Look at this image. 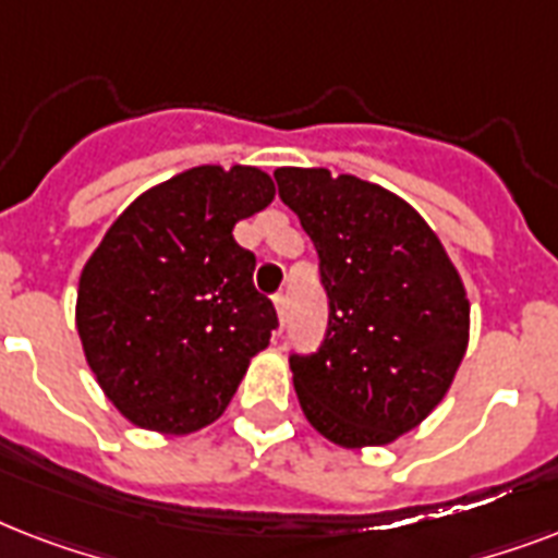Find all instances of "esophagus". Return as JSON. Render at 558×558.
<instances>
[{
    "mask_svg": "<svg viewBox=\"0 0 558 558\" xmlns=\"http://www.w3.org/2000/svg\"><path fill=\"white\" fill-rule=\"evenodd\" d=\"M275 310H278L280 327H283V322H287V295H283V292H278V295H275Z\"/></svg>",
    "mask_w": 558,
    "mask_h": 558,
    "instance_id": "obj_1",
    "label": "esophagus"
}]
</instances>
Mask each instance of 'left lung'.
<instances>
[{
  "instance_id": "1",
  "label": "left lung",
  "mask_w": 558,
  "mask_h": 558,
  "mask_svg": "<svg viewBox=\"0 0 558 558\" xmlns=\"http://www.w3.org/2000/svg\"><path fill=\"white\" fill-rule=\"evenodd\" d=\"M322 260L330 322L292 356L298 402L344 449L388 446L423 423L469 344V298L428 222L397 193L324 168L275 170Z\"/></svg>"
}]
</instances>
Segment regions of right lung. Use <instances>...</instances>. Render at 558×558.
Wrapping results in <instances>:
<instances>
[{"label": "right lung", "mask_w": 558, "mask_h": 558, "mask_svg": "<svg viewBox=\"0 0 558 558\" xmlns=\"http://www.w3.org/2000/svg\"><path fill=\"white\" fill-rule=\"evenodd\" d=\"M275 199L269 173L202 165L144 191L77 283L74 322L100 390L138 428L191 434L222 416L278 315L234 226Z\"/></svg>", "instance_id": "add662e5"}]
</instances>
